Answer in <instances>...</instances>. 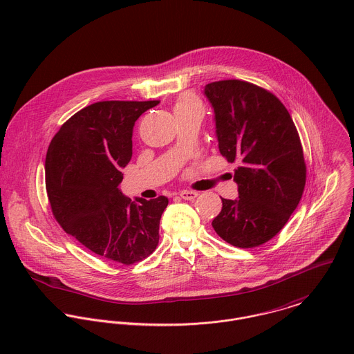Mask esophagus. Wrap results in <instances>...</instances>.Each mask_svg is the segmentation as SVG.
Masks as SVG:
<instances>
[{
    "mask_svg": "<svg viewBox=\"0 0 354 354\" xmlns=\"http://www.w3.org/2000/svg\"><path fill=\"white\" fill-rule=\"evenodd\" d=\"M180 198L183 200H187V201H193L194 198H197L198 193L197 192H189V190H185V192H180Z\"/></svg>",
    "mask_w": 354,
    "mask_h": 354,
    "instance_id": "obj_1",
    "label": "esophagus"
}]
</instances>
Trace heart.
<instances>
[{
	"mask_svg": "<svg viewBox=\"0 0 354 354\" xmlns=\"http://www.w3.org/2000/svg\"><path fill=\"white\" fill-rule=\"evenodd\" d=\"M175 113H183V112H201L203 113V104L201 101L190 93L182 94L176 102H175Z\"/></svg>",
	"mask_w": 354,
	"mask_h": 354,
	"instance_id": "1",
	"label": "heart"
}]
</instances>
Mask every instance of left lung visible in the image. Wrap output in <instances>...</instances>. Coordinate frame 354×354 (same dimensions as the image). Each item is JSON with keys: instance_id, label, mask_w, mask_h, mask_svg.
<instances>
[{"instance_id": "8db88e82", "label": "left lung", "mask_w": 354, "mask_h": 354, "mask_svg": "<svg viewBox=\"0 0 354 354\" xmlns=\"http://www.w3.org/2000/svg\"><path fill=\"white\" fill-rule=\"evenodd\" d=\"M218 150L238 161L236 200L221 198L213 218L217 235L241 249L257 248L278 232L299 204L306 164L297 127L271 91L239 79L208 83Z\"/></svg>"}]
</instances>
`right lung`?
<instances>
[{
  "mask_svg": "<svg viewBox=\"0 0 354 354\" xmlns=\"http://www.w3.org/2000/svg\"><path fill=\"white\" fill-rule=\"evenodd\" d=\"M160 101H100L71 116L49 145L46 192L63 230L90 252L131 266L158 245L168 198L131 201L119 190L133 156V127Z\"/></svg>",
  "mask_w": 354,
  "mask_h": 354,
  "instance_id": "obj_1",
  "label": "right lung"
}]
</instances>
